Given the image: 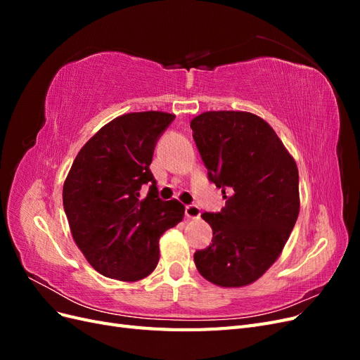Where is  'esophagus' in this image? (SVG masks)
Listing matches in <instances>:
<instances>
[{
  "instance_id": "esophagus-1",
  "label": "esophagus",
  "mask_w": 360,
  "mask_h": 360,
  "mask_svg": "<svg viewBox=\"0 0 360 360\" xmlns=\"http://www.w3.org/2000/svg\"><path fill=\"white\" fill-rule=\"evenodd\" d=\"M184 214L191 217V219H200L201 209L197 204H189V205L184 207Z\"/></svg>"
}]
</instances>
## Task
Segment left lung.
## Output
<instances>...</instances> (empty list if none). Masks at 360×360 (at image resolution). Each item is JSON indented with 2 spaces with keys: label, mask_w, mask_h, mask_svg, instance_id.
<instances>
[{
  "label": "left lung",
  "mask_w": 360,
  "mask_h": 360,
  "mask_svg": "<svg viewBox=\"0 0 360 360\" xmlns=\"http://www.w3.org/2000/svg\"><path fill=\"white\" fill-rule=\"evenodd\" d=\"M191 127L207 177L225 198L221 212L201 214L213 238L193 254L195 266L219 287L248 285L275 263L297 221V165L275 130L250 112H204Z\"/></svg>",
  "instance_id": "8db88e82"
}]
</instances>
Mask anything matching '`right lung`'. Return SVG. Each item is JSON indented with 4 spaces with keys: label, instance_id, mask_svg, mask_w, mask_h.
Instances as JSON below:
<instances>
[{
    "label": "right lung",
    "instance_id": "1",
    "mask_svg": "<svg viewBox=\"0 0 360 360\" xmlns=\"http://www.w3.org/2000/svg\"><path fill=\"white\" fill-rule=\"evenodd\" d=\"M176 115L147 111L105 124L78 156L63 186L76 245L106 278L143 279L159 261V238L184 216L177 200L162 201L150 171L159 138ZM144 186L146 198L140 197Z\"/></svg>",
    "mask_w": 360,
    "mask_h": 360
}]
</instances>
